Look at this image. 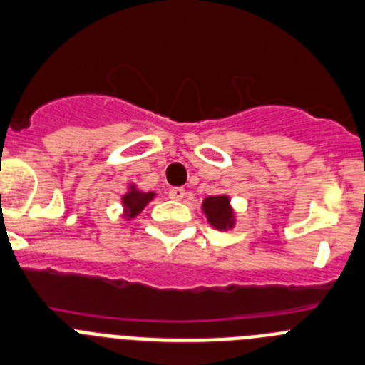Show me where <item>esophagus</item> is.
Instances as JSON below:
<instances>
[{
	"mask_svg": "<svg viewBox=\"0 0 365 365\" xmlns=\"http://www.w3.org/2000/svg\"><path fill=\"white\" fill-rule=\"evenodd\" d=\"M169 198L175 200V202H182L185 198V189H182V187H173V189H169Z\"/></svg>",
	"mask_w": 365,
	"mask_h": 365,
	"instance_id": "obj_1",
	"label": "esophagus"
}]
</instances>
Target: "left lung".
<instances>
[{
    "mask_svg": "<svg viewBox=\"0 0 365 365\" xmlns=\"http://www.w3.org/2000/svg\"><path fill=\"white\" fill-rule=\"evenodd\" d=\"M202 211L209 225L218 231H229L236 225V209L227 195L207 196L202 202Z\"/></svg>",
    "mask_w": 365,
    "mask_h": 365,
    "instance_id": "obj_1",
    "label": "left lung"
}]
</instances>
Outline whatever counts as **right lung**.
<instances>
[{
	"mask_svg": "<svg viewBox=\"0 0 365 365\" xmlns=\"http://www.w3.org/2000/svg\"><path fill=\"white\" fill-rule=\"evenodd\" d=\"M154 196H156V192H154V190L145 192V190L140 189L136 183H129V187H127V192H123V195H121V207H123V212H121V216H123L125 220L136 218V216L140 215L143 209H145L147 203H149Z\"/></svg>",
	"mask_w": 365,
	"mask_h": 365,
	"instance_id": "obj_1",
	"label": "right lung"
}]
</instances>
